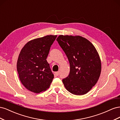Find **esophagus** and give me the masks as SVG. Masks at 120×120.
Instances as JSON below:
<instances>
[{
  "instance_id": "esophagus-1",
  "label": "esophagus",
  "mask_w": 120,
  "mask_h": 120,
  "mask_svg": "<svg viewBox=\"0 0 120 120\" xmlns=\"http://www.w3.org/2000/svg\"><path fill=\"white\" fill-rule=\"evenodd\" d=\"M54 74H55V75H56V76H58L59 75V71H56V72H54Z\"/></svg>"
}]
</instances>
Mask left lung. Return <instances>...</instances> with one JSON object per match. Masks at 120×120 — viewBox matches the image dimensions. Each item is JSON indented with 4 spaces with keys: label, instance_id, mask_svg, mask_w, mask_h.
I'll list each match as a JSON object with an SVG mask.
<instances>
[{
    "label": "left lung",
    "instance_id": "left-lung-1",
    "mask_svg": "<svg viewBox=\"0 0 120 120\" xmlns=\"http://www.w3.org/2000/svg\"><path fill=\"white\" fill-rule=\"evenodd\" d=\"M56 41L70 65V74L63 79L65 88L74 95H85L96 84L100 76L99 54L92 43L81 36L60 35Z\"/></svg>",
    "mask_w": 120,
    "mask_h": 120
}]
</instances>
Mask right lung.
<instances>
[{
  "instance_id": "1",
  "label": "right lung",
  "mask_w": 120,
  "mask_h": 120,
  "mask_svg": "<svg viewBox=\"0 0 120 120\" xmlns=\"http://www.w3.org/2000/svg\"><path fill=\"white\" fill-rule=\"evenodd\" d=\"M57 35H46L28 41L21 50L17 62L20 80L27 90L39 93L48 89L54 75L47 62L50 46Z\"/></svg>"
}]
</instances>
